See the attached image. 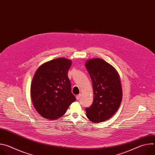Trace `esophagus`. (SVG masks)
I'll return each mask as SVG.
<instances>
[{"instance_id": "esophagus-1", "label": "esophagus", "mask_w": 155, "mask_h": 155, "mask_svg": "<svg viewBox=\"0 0 155 155\" xmlns=\"http://www.w3.org/2000/svg\"><path fill=\"white\" fill-rule=\"evenodd\" d=\"M81 94H79L78 95H77V96H76L77 99V100H79V99L81 98Z\"/></svg>"}]
</instances>
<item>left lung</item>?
<instances>
[{"label":"left lung","instance_id":"obj_1","mask_svg":"<svg viewBox=\"0 0 155 155\" xmlns=\"http://www.w3.org/2000/svg\"><path fill=\"white\" fill-rule=\"evenodd\" d=\"M85 67L93 83L94 99L86 108L87 118L93 123L103 122L117 111L122 100V88L116 69L102 59L88 60Z\"/></svg>","mask_w":155,"mask_h":155}]
</instances>
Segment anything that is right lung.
Wrapping results in <instances>:
<instances>
[{"instance_id": "add662e5", "label": "right lung", "mask_w": 155, "mask_h": 155, "mask_svg": "<svg viewBox=\"0 0 155 155\" xmlns=\"http://www.w3.org/2000/svg\"><path fill=\"white\" fill-rule=\"evenodd\" d=\"M71 61L58 58L42 64L33 77L31 94L37 112L48 120L63 116L76 98L68 73Z\"/></svg>"}]
</instances>
